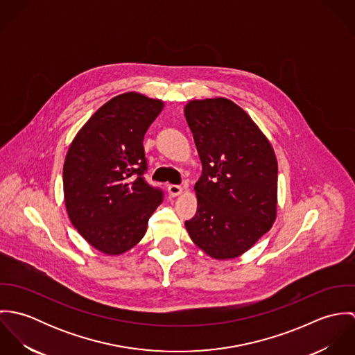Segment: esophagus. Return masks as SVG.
<instances>
[{
    "label": "esophagus",
    "mask_w": 355,
    "mask_h": 355,
    "mask_svg": "<svg viewBox=\"0 0 355 355\" xmlns=\"http://www.w3.org/2000/svg\"><path fill=\"white\" fill-rule=\"evenodd\" d=\"M183 193V189L180 186H176V184H169L168 186V194L169 197H178Z\"/></svg>",
    "instance_id": "34e87169"
}]
</instances>
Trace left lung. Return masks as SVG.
<instances>
[{"mask_svg":"<svg viewBox=\"0 0 355 355\" xmlns=\"http://www.w3.org/2000/svg\"><path fill=\"white\" fill-rule=\"evenodd\" d=\"M184 116L202 162L194 187L197 214L186 230L211 258H236L276 220V154L253 119L231 100H193Z\"/></svg>","mask_w":355,"mask_h":355,"instance_id":"left-lung-1","label":"left lung"}]
</instances>
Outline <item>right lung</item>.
<instances>
[{
	"label": "right lung",
	"mask_w": 355,
	"mask_h": 355,
	"mask_svg": "<svg viewBox=\"0 0 355 355\" xmlns=\"http://www.w3.org/2000/svg\"><path fill=\"white\" fill-rule=\"evenodd\" d=\"M164 101L130 92L87 120L64 161V201L72 225L106 255H120L145 236L162 193L149 186L144 137Z\"/></svg>",
	"instance_id": "add662e5"
}]
</instances>
